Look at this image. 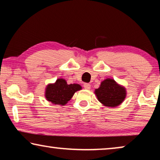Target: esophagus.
I'll return each mask as SVG.
<instances>
[{
	"instance_id": "1",
	"label": "esophagus",
	"mask_w": 160,
	"mask_h": 160,
	"mask_svg": "<svg viewBox=\"0 0 160 160\" xmlns=\"http://www.w3.org/2000/svg\"><path fill=\"white\" fill-rule=\"evenodd\" d=\"M83 87H84L85 89H86V90L90 89V85L89 84V83H84V84H83Z\"/></svg>"
}]
</instances>
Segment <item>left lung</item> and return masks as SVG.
Returning a JSON list of instances; mask_svg holds the SVG:
<instances>
[{
	"instance_id": "1",
	"label": "left lung",
	"mask_w": 160,
	"mask_h": 160,
	"mask_svg": "<svg viewBox=\"0 0 160 160\" xmlns=\"http://www.w3.org/2000/svg\"><path fill=\"white\" fill-rule=\"evenodd\" d=\"M95 94L105 106L114 108L124 101L126 91L124 87L118 85L115 80L107 78L101 82L98 89L95 90Z\"/></svg>"
}]
</instances>
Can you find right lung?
Masks as SVG:
<instances>
[{
  "mask_svg": "<svg viewBox=\"0 0 160 160\" xmlns=\"http://www.w3.org/2000/svg\"><path fill=\"white\" fill-rule=\"evenodd\" d=\"M82 89L79 84L68 85L66 80L61 78L54 83H50L45 90V98L52 103L64 106L72 98L78 90Z\"/></svg>",
  "mask_w": 160,
  "mask_h": 160,
  "instance_id": "obj_1",
  "label": "right lung"
}]
</instances>
